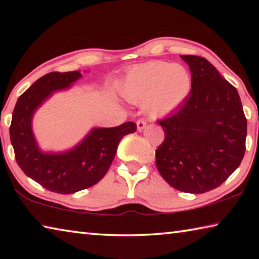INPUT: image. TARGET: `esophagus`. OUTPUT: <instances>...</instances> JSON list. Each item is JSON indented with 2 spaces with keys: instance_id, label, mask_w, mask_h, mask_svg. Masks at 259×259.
Masks as SVG:
<instances>
[{
  "instance_id": "34e87169",
  "label": "esophagus",
  "mask_w": 259,
  "mask_h": 259,
  "mask_svg": "<svg viewBox=\"0 0 259 259\" xmlns=\"http://www.w3.org/2000/svg\"><path fill=\"white\" fill-rule=\"evenodd\" d=\"M146 126V122L144 120H138L137 121V130L139 131V133H142V131L145 129Z\"/></svg>"
}]
</instances>
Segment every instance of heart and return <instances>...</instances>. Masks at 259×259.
<instances>
[{
	"label": "heart",
	"mask_w": 259,
	"mask_h": 259,
	"mask_svg": "<svg viewBox=\"0 0 259 259\" xmlns=\"http://www.w3.org/2000/svg\"><path fill=\"white\" fill-rule=\"evenodd\" d=\"M193 87L192 75L182 64L154 60L134 67L121 85V95L134 105H144L151 117H163L185 102Z\"/></svg>",
	"instance_id": "heart-1"
}]
</instances>
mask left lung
Returning a JSON list of instances; mask_svg holds the SVG:
<instances>
[{"mask_svg": "<svg viewBox=\"0 0 259 259\" xmlns=\"http://www.w3.org/2000/svg\"><path fill=\"white\" fill-rule=\"evenodd\" d=\"M191 71V95L159 122L164 142L155 151L162 178L178 191L205 193L222 185L240 165L247 120L238 90L209 61L181 56Z\"/></svg>", "mask_w": 259, "mask_h": 259, "instance_id": "left-lung-1", "label": "left lung"}]
</instances>
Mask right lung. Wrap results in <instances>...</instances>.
Masks as SVG:
<instances>
[{
	"instance_id": "1",
	"label": "right lung",
	"mask_w": 259,
	"mask_h": 259,
	"mask_svg": "<svg viewBox=\"0 0 259 259\" xmlns=\"http://www.w3.org/2000/svg\"><path fill=\"white\" fill-rule=\"evenodd\" d=\"M81 77L80 71L47 74L20 96L12 113L10 140L17 163L26 176L59 194H72L97 184L111 166L121 139L137 129L134 122L93 128L68 150H42L33 131L35 113L56 93L71 89Z\"/></svg>"
}]
</instances>
